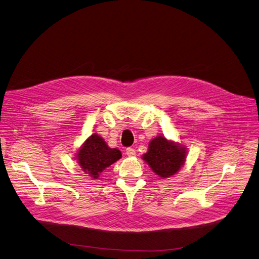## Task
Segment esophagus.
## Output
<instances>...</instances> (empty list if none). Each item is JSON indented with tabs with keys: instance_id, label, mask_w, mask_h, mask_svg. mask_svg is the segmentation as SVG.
Masks as SVG:
<instances>
[{
	"instance_id": "1",
	"label": "esophagus",
	"mask_w": 259,
	"mask_h": 259,
	"mask_svg": "<svg viewBox=\"0 0 259 259\" xmlns=\"http://www.w3.org/2000/svg\"><path fill=\"white\" fill-rule=\"evenodd\" d=\"M126 154L128 155L129 157H133V156H135V150L133 149V148H127L126 149Z\"/></svg>"
}]
</instances>
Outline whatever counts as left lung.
<instances>
[{"instance_id": "8db88e82", "label": "left lung", "mask_w": 259, "mask_h": 259, "mask_svg": "<svg viewBox=\"0 0 259 259\" xmlns=\"http://www.w3.org/2000/svg\"><path fill=\"white\" fill-rule=\"evenodd\" d=\"M186 154L184 146L159 135L149 143L148 151L143 155V159L155 174L165 179L178 173L185 162Z\"/></svg>"}]
</instances>
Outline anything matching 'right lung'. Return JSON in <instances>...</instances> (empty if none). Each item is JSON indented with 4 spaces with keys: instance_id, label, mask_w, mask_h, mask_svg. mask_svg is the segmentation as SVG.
<instances>
[{
    "instance_id": "add662e5",
    "label": "right lung",
    "mask_w": 259,
    "mask_h": 259,
    "mask_svg": "<svg viewBox=\"0 0 259 259\" xmlns=\"http://www.w3.org/2000/svg\"><path fill=\"white\" fill-rule=\"evenodd\" d=\"M122 157L119 150L108 147L102 137L94 133L86 140L76 154V159L84 171L93 179H98L100 174Z\"/></svg>"
}]
</instances>
